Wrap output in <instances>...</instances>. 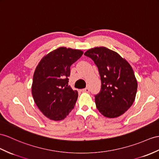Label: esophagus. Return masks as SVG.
Masks as SVG:
<instances>
[{
    "instance_id": "esophagus-1",
    "label": "esophagus",
    "mask_w": 159,
    "mask_h": 159,
    "mask_svg": "<svg viewBox=\"0 0 159 159\" xmlns=\"http://www.w3.org/2000/svg\"><path fill=\"white\" fill-rule=\"evenodd\" d=\"M82 91L84 92H89V91H90V89H89L88 88H86L83 89Z\"/></svg>"
}]
</instances>
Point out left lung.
I'll use <instances>...</instances> for the list:
<instances>
[{
    "label": "left lung",
    "instance_id": "8db88e82",
    "mask_svg": "<svg viewBox=\"0 0 159 159\" xmlns=\"http://www.w3.org/2000/svg\"><path fill=\"white\" fill-rule=\"evenodd\" d=\"M96 65L101 90L95 96L96 108L104 117L115 118L132 105L138 82L129 63L117 52L106 47L93 48L84 53Z\"/></svg>",
    "mask_w": 159,
    "mask_h": 159
}]
</instances>
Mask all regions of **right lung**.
<instances>
[{"label":"right lung","mask_w":159,"mask_h":159,"mask_svg":"<svg viewBox=\"0 0 159 159\" xmlns=\"http://www.w3.org/2000/svg\"><path fill=\"white\" fill-rule=\"evenodd\" d=\"M80 50L59 47L45 55L35 69L32 93L35 103L46 117L64 119L74 108L78 92L69 86L70 67L82 57Z\"/></svg>","instance_id":"right-lung-1"}]
</instances>
